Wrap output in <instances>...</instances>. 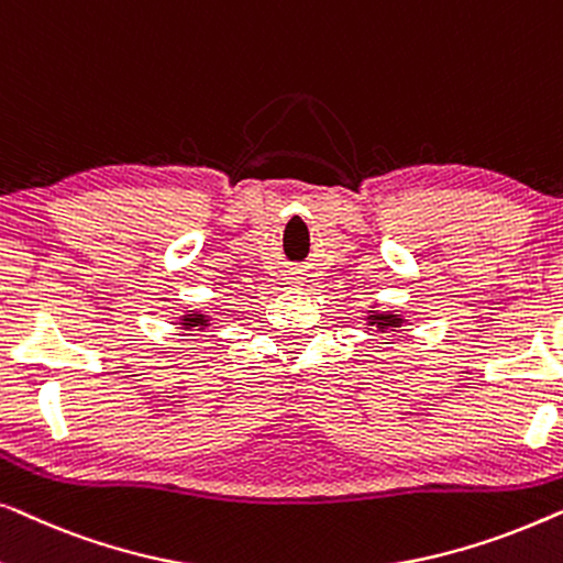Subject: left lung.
<instances>
[{"instance_id": "1", "label": "left lung", "mask_w": 563, "mask_h": 563, "mask_svg": "<svg viewBox=\"0 0 563 563\" xmlns=\"http://www.w3.org/2000/svg\"><path fill=\"white\" fill-rule=\"evenodd\" d=\"M368 325L379 328L382 333H387L389 328L402 325V318H399V314H391V312H372L368 314Z\"/></svg>"}]
</instances>
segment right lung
Instances as JSON below:
<instances>
[{
    "label": "right lung",
    "mask_w": 563,
    "mask_h": 563,
    "mask_svg": "<svg viewBox=\"0 0 563 563\" xmlns=\"http://www.w3.org/2000/svg\"><path fill=\"white\" fill-rule=\"evenodd\" d=\"M181 325L184 328H205L207 318H205V314H199V312H189V314H184V318H181Z\"/></svg>",
    "instance_id": "add662e5"
}]
</instances>
